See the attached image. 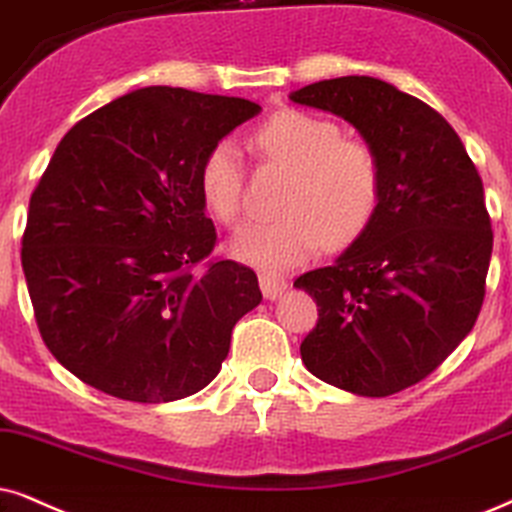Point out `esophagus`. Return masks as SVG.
I'll use <instances>...</instances> for the list:
<instances>
[{"instance_id":"34e87169","label":"esophagus","mask_w":512,"mask_h":512,"mask_svg":"<svg viewBox=\"0 0 512 512\" xmlns=\"http://www.w3.org/2000/svg\"><path fill=\"white\" fill-rule=\"evenodd\" d=\"M260 288L267 300H276L288 288V281L281 274H276V271H260Z\"/></svg>"}]
</instances>
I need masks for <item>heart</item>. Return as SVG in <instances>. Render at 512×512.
I'll return each mask as SVG.
<instances>
[{"instance_id":"1","label":"heart","mask_w":512,"mask_h":512,"mask_svg":"<svg viewBox=\"0 0 512 512\" xmlns=\"http://www.w3.org/2000/svg\"><path fill=\"white\" fill-rule=\"evenodd\" d=\"M252 151L290 172L281 200L286 217L238 229L231 252L241 262L288 269L319 248L352 245L373 222L383 196V167L373 146L342 137L340 125L286 108L255 129ZM243 163L236 146L219 141L205 153L198 189L217 222L234 224L243 208Z\"/></svg>"}]
</instances>
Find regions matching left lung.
Returning a JSON list of instances; mask_svg holds the SVG:
<instances>
[{
    "label": "left lung",
    "mask_w": 512,
    "mask_h": 512,
    "mask_svg": "<svg viewBox=\"0 0 512 512\" xmlns=\"http://www.w3.org/2000/svg\"><path fill=\"white\" fill-rule=\"evenodd\" d=\"M290 99L345 118L383 167L368 229L295 281L319 307L302 361L323 383L387 397L428 378L480 316L494 245L482 179L454 127L383 80L335 77Z\"/></svg>",
    "instance_id": "8db88e82"
}]
</instances>
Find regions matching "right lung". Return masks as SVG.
I'll list each match as a JSON object with an SVG mask.
<instances>
[{"label": "right lung", "mask_w": 512, "mask_h": 512, "mask_svg": "<svg viewBox=\"0 0 512 512\" xmlns=\"http://www.w3.org/2000/svg\"><path fill=\"white\" fill-rule=\"evenodd\" d=\"M248 99L146 87L82 118L30 196L23 274L44 345L125 401L191 397L222 368L257 276L208 260L205 153L255 118Z\"/></svg>", "instance_id": "add662e5"}]
</instances>
